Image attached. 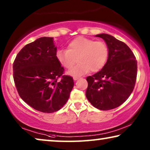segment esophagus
Wrapping results in <instances>:
<instances>
[{"mask_svg":"<svg viewBox=\"0 0 150 150\" xmlns=\"http://www.w3.org/2000/svg\"><path fill=\"white\" fill-rule=\"evenodd\" d=\"M79 77H73V79L75 80V81H76V80H77V79H79Z\"/></svg>","mask_w":150,"mask_h":150,"instance_id":"1","label":"esophagus"}]
</instances>
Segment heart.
I'll use <instances>...</instances> for the list:
<instances>
[{
  "label": "heart",
  "instance_id": "b5f03b06",
  "mask_svg": "<svg viewBox=\"0 0 150 150\" xmlns=\"http://www.w3.org/2000/svg\"><path fill=\"white\" fill-rule=\"evenodd\" d=\"M108 56V48L103 41H95L84 37H77L69 42L67 50L57 51L56 57L59 64L67 69H71L77 62L79 64L68 74L79 76L89 72L99 71L104 66Z\"/></svg>",
  "mask_w": 150,
  "mask_h": 150
}]
</instances>
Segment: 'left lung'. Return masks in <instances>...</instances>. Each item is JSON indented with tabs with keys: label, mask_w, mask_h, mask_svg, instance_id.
<instances>
[{
	"label": "left lung",
	"mask_w": 150,
	"mask_h": 150,
	"mask_svg": "<svg viewBox=\"0 0 150 150\" xmlns=\"http://www.w3.org/2000/svg\"><path fill=\"white\" fill-rule=\"evenodd\" d=\"M108 48L106 64L99 72L86 78V95L95 108L108 110L123 104L135 87L137 62L129 47L112 35L101 33Z\"/></svg>",
	"instance_id": "8db88e82"
}]
</instances>
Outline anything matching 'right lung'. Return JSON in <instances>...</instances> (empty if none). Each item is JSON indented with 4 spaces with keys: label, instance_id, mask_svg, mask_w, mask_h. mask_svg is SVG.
I'll use <instances>...</instances> for the list:
<instances>
[{
    "label": "right lung",
    "instance_id": "obj_1",
    "mask_svg": "<svg viewBox=\"0 0 150 150\" xmlns=\"http://www.w3.org/2000/svg\"><path fill=\"white\" fill-rule=\"evenodd\" d=\"M57 49L53 38H40L24 46L13 62V79L19 96L44 113L59 110L74 86L73 77L63 75L64 68L56 57Z\"/></svg>",
    "mask_w": 150,
    "mask_h": 150
}]
</instances>
